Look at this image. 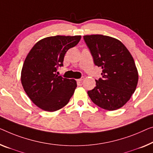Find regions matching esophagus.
I'll return each mask as SVG.
<instances>
[{"label":"esophagus","mask_w":153,"mask_h":153,"mask_svg":"<svg viewBox=\"0 0 153 153\" xmlns=\"http://www.w3.org/2000/svg\"><path fill=\"white\" fill-rule=\"evenodd\" d=\"M84 79V76H82V77H80V78H79V79H77V81H78V82H82V81Z\"/></svg>","instance_id":"esophagus-1"}]
</instances>
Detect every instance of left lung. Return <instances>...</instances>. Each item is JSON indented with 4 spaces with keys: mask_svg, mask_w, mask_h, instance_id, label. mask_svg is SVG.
<instances>
[{
    "mask_svg": "<svg viewBox=\"0 0 153 153\" xmlns=\"http://www.w3.org/2000/svg\"><path fill=\"white\" fill-rule=\"evenodd\" d=\"M93 62L102 67V77L95 79L96 86L88 91L95 104L108 111L121 108L136 89L138 73L134 60L124 44L103 35L84 36Z\"/></svg>",
    "mask_w": 153,
    "mask_h": 153,
    "instance_id": "obj_1",
    "label": "left lung"
}]
</instances>
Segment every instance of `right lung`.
Segmentation results:
<instances>
[{
    "label": "right lung",
    "instance_id": "obj_1",
    "mask_svg": "<svg viewBox=\"0 0 153 153\" xmlns=\"http://www.w3.org/2000/svg\"><path fill=\"white\" fill-rule=\"evenodd\" d=\"M80 36L45 38L34 45L22 66L21 82L27 95L42 110L58 111L67 105L77 87L74 79L56 74L65 55L77 45Z\"/></svg>",
    "mask_w": 153,
    "mask_h": 153
}]
</instances>
